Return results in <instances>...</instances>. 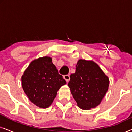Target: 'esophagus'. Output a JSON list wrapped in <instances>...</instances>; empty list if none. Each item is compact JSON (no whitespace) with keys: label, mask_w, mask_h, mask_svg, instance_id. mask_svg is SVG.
Here are the masks:
<instances>
[{"label":"esophagus","mask_w":132,"mask_h":132,"mask_svg":"<svg viewBox=\"0 0 132 132\" xmlns=\"http://www.w3.org/2000/svg\"><path fill=\"white\" fill-rule=\"evenodd\" d=\"M64 79L65 80H66L67 82H68L70 80V75H64Z\"/></svg>","instance_id":"esophagus-1"}]
</instances>
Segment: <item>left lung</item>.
Returning a JSON list of instances; mask_svg holds the SVG:
<instances>
[{"mask_svg":"<svg viewBox=\"0 0 132 132\" xmlns=\"http://www.w3.org/2000/svg\"><path fill=\"white\" fill-rule=\"evenodd\" d=\"M109 79L93 61L80 59L68 85L77 105L90 109L100 103L109 87Z\"/></svg>","mask_w":132,"mask_h":132,"instance_id":"1","label":"left lung"}]
</instances>
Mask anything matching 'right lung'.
<instances>
[{
  "label": "right lung",
  "instance_id": "obj_1",
  "mask_svg": "<svg viewBox=\"0 0 132 132\" xmlns=\"http://www.w3.org/2000/svg\"><path fill=\"white\" fill-rule=\"evenodd\" d=\"M22 87L29 99L36 106L46 108L56 96L57 91L66 81L58 73L52 58L45 56L35 59L25 70Z\"/></svg>",
  "mask_w": 132,
  "mask_h": 132
}]
</instances>
